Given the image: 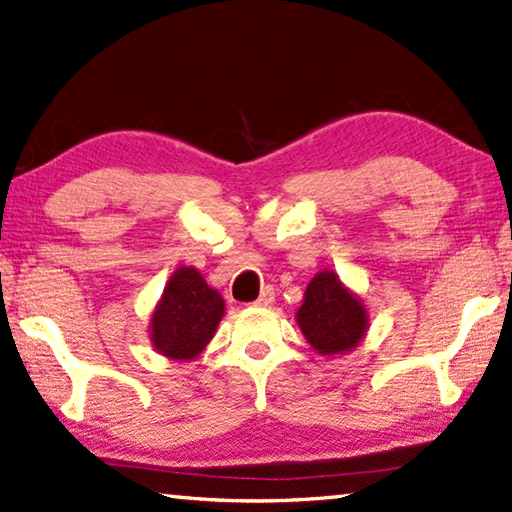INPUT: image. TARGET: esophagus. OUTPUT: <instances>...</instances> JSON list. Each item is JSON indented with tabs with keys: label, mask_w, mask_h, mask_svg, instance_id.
<instances>
[{
	"label": "esophagus",
	"mask_w": 512,
	"mask_h": 512,
	"mask_svg": "<svg viewBox=\"0 0 512 512\" xmlns=\"http://www.w3.org/2000/svg\"><path fill=\"white\" fill-rule=\"evenodd\" d=\"M273 302H275V288H273V286H266V288L262 290V295L257 297L255 306H270Z\"/></svg>",
	"instance_id": "34e87169"
}]
</instances>
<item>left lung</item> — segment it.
Instances as JSON below:
<instances>
[{
  "mask_svg": "<svg viewBox=\"0 0 512 512\" xmlns=\"http://www.w3.org/2000/svg\"><path fill=\"white\" fill-rule=\"evenodd\" d=\"M297 324L319 355H342L362 342L368 313L362 299L350 293L333 270H322L310 279Z\"/></svg>",
  "mask_w": 512,
  "mask_h": 512,
  "instance_id": "left-lung-1",
  "label": "left lung"
}]
</instances>
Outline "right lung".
Returning <instances> with one entry per match:
<instances>
[{
	"label": "right lung",
	"mask_w": 512,
	"mask_h": 512,
	"mask_svg": "<svg viewBox=\"0 0 512 512\" xmlns=\"http://www.w3.org/2000/svg\"><path fill=\"white\" fill-rule=\"evenodd\" d=\"M222 317V295L195 268H179L150 319V339L162 355L186 362L202 353Z\"/></svg>",
	"instance_id": "right-lung-1"
}]
</instances>
